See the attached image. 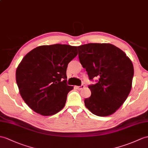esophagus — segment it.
<instances>
[{"instance_id":"obj_1","label":"esophagus","mask_w":148,"mask_h":148,"mask_svg":"<svg viewBox=\"0 0 148 148\" xmlns=\"http://www.w3.org/2000/svg\"><path fill=\"white\" fill-rule=\"evenodd\" d=\"M84 85H80V86H75V88H76L77 90H81V89H82V88H84Z\"/></svg>"}]
</instances>
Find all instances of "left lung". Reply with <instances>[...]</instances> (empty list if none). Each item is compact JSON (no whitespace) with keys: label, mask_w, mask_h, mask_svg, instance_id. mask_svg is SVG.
I'll list each match as a JSON object with an SVG mask.
<instances>
[{"label":"left lung","mask_w":148,"mask_h":148,"mask_svg":"<svg viewBox=\"0 0 148 148\" xmlns=\"http://www.w3.org/2000/svg\"><path fill=\"white\" fill-rule=\"evenodd\" d=\"M78 58L90 80L91 96L85 106L93 114L103 117L114 114L131 92L134 67L126 54L109 43H88L78 46Z\"/></svg>","instance_id":"8db88e82"}]
</instances>
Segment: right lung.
Wrapping results in <instances>:
<instances>
[{"label":"right lung","instance_id":"obj_1","mask_svg":"<svg viewBox=\"0 0 148 148\" xmlns=\"http://www.w3.org/2000/svg\"><path fill=\"white\" fill-rule=\"evenodd\" d=\"M77 46L56 44L38 46L25 56L17 68L16 82L24 101L42 116L58 112L68 93V64L77 56Z\"/></svg>","mask_w":148,"mask_h":148}]
</instances>
